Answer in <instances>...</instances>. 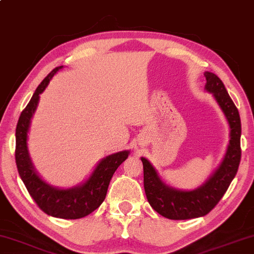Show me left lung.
Here are the masks:
<instances>
[{
    "label": "left lung",
    "mask_w": 254,
    "mask_h": 254,
    "mask_svg": "<svg viewBox=\"0 0 254 254\" xmlns=\"http://www.w3.org/2000/svg\"><path fill=\"white\" fill-rule=\"evenodd\" d=\"M204 76L207 79L205 89L212 93L230 127L228 150L215 173L194 190H180L164 184L151 162L141 158L144 188L148 203L158 214L170 219H190L210 212L228 190L241 162L242 124L238 109L216 74L205 72Z\"/></svg>",
    "instance_id": "left-lung-1"
}]
</instances>
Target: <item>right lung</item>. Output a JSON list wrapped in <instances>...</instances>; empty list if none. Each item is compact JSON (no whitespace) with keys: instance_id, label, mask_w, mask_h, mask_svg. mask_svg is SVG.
<instances>
[{"instance_id":"1","label":"right lung","mask_w":254,"mask_h":254,"mask_svg":"<svg viewBox=\"0 0 254 254\" xmlns=\"http://www.w3.org/2000/svg\"><path fill=\"white\" fill-rule=\"evenodd\" d=\"M63 66L56 67L38 87L31 100L22 111L16 127V150L15 159L19 177L24 182L29 194L37 205L53 217L64 219H77L96 210L104 201L108 187L115 171L129 157V151H121L110 154L99 162L95 170L83 184L75 187L62 189L53 187L42 180L33 167L28 151V132L30 122L37 109L39 94H42L54 74Z\"/></svg>"}]
</instances>
